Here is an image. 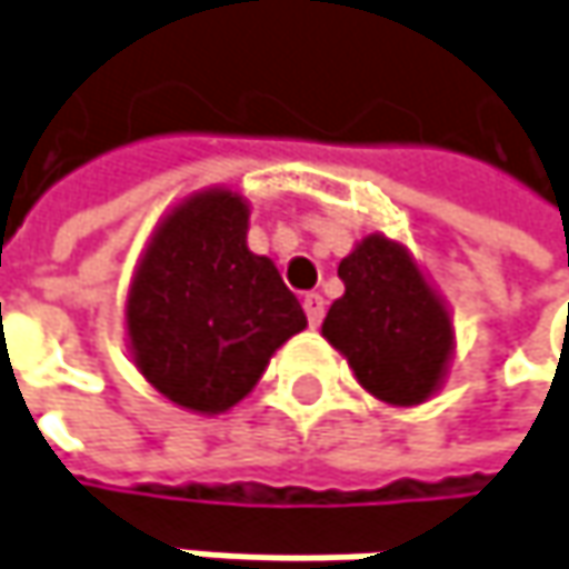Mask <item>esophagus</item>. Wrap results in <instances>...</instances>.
Wrapping results in <instances>:
<instances>
[{
  "label": "esophagus",
  "instance_id": "1",
  "mask_svg": "<svg viewBox=\"0 0 569 569\" xmlns=\"http://www.w3.org/2000/svg\"><path fill=\"white\" fill-rule=\"evenodd\" d=\"M302 309H306V318H309V325H312V328L321 325V318H325V299H321L318 292H306Z\"/></svg>",
  "mask_w": 569,
  "mask_h": 569
}]
</instances>
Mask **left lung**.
<instances>
[{
  "instance_id": "obj_1",
  "label": "left lung",
  "mask_w": 569,
  "mask_h": 569,
  "mask_svg": "<svg viewBox=\"0 0 569 569\" xmlns=\"http://www.w3.org/2000/svg\"><path fill=\"white\" fill-rule=\"evenodd\" d=\"M345 296L321 321L325 341L348 360L357 383L386 406L428 402L448 377L453 316L402 241L367 234L338 263Z\"/></svg>"
}]
</instances>
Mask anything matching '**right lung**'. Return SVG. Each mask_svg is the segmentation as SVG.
<instances>
[{"label": "right lung", "mask_w": 569, "mask_h": 569, "mask_svg": "<svg viewBox=\"0 0 569 569\" xmlns=\"http://www.w3.org/2000/svg\"><path fill=\"white\" fill-rule=\"evenodd\" d=\"M251 206L228 186L183 196L157 221L124 299L141 377L173 406L221 416L309 321L277 263L248 248Z\"/></svg>", "instance_id": "1"}]
</instances>
